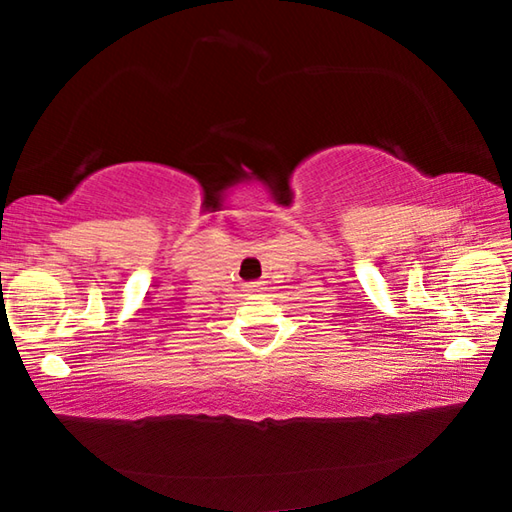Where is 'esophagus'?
<instances>
[{
	"label": "esophagus",
	"instance_id": "34e87169",
	"mask_svg": "<svg viewBox=\"0 0 512 512\" xmlns=\"http://www.w3.org/2000/svg\"><path fill=\"white\" fill-rule=\"evenodd\" d=\"M264 289V284L262 282H253V284H248V293H259Z\"/></svg>",
	"mask_w": 512,
	"mask_h": 512
}]
</instances>
